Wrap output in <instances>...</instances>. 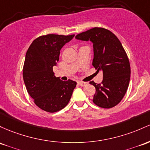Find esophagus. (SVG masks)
I'll return each mask as SVG.
<instances>
[{"label":"esophagus","instance_id":"esophagus-1","mask_svg":"<svg viewBox=\"0 0 150 150\" xmlns=\"http://www.w3.org/2000/svg\"><path fill=\"white\" fill-rule=\"evenodd\" d=\"M78 84L79 85H80V86H82V87H84V86H85V85H87V83H85V82H82V81H78Z\"/></svg>","mask_w":150,"mask_h":150}]
</instances>
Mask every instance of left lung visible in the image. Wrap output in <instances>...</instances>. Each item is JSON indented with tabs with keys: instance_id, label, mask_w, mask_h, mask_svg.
Segmentation results:
<instances>
[{
	"instance_id": "obj_1",
	"label": "left lung",
	"mask_w": 150,
	"mask_h": 150,
	"mask_svg": "<svg viewBox=\"0 0 150 150\" xmlns=\"http://www.w3.org/2000/svg\"><path fill=\"white\" fill-rule=\"evenodd\" d=\"M75 38L93 42V65L103 73L100 84L90 82L96 90L93 103L107 109L116 106L125 95L130 80L129 59L120 41L111 31L97 27L78 34Z\"/></svg>"
}]
</instances>
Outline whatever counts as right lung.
<instances>
[{
    "label": "right lung",
    "mask_w": 150,
    "mask_h": 150,
    "mask_svg": "<svg viewBox=\"0 0 150 150\" xmlns=\"http://www.w3.org/2000/svg\"><path fill=\"white\" fill-rule=\"evenodd\" d=\"M75 35L48 34L33 41L25 58L23 76L30 96L44 111L55 112L68 104L76 82L62 81L52 71L60 50Z\"/></svg>",
    "instance_id": "obj_1"
}]
</instances>
